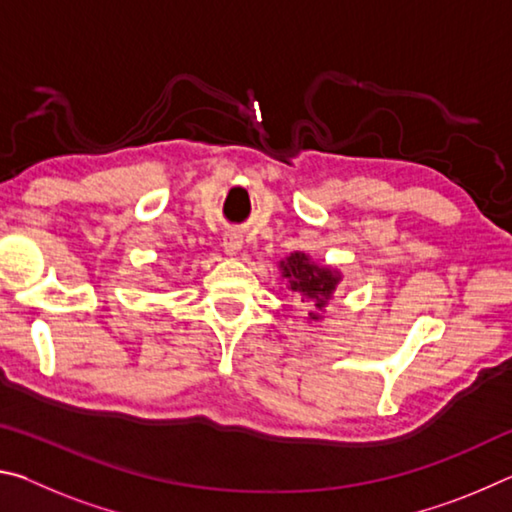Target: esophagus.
Here are the masks:
<instances>
[{
  "label": "esophagus",
  "mask_w": 512,
  "mask_h": 512,
  "mask_svg": "<svg viewBox=\"0 0 512 512\" xmlns=\"http://www.w3.org/2000/svg\"><path fill=\"white\" fill-rule=\"evenodd\" d=\"M241 246H244V239H241L239 232H228V235L223 237V250H225V255H230V257L239 255Z\"/></svg>",
  "instance_id": "esophagus-1"
}]
</instances>
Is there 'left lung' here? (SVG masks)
Listing matches in <instances>:
<instances>
[{"instance_id": "obj_1", "label": "left lung", "mask_w": 512, "mask_h": 512, "mask_svg": "<svg viewBox=\"0 0 512 512\" xmlns=\"http://www.w3.org/2000/svg\"><path fill=\"white\" fill-rule=\"evenodd\" d=\"M282 277L289 284L287 287L302 298V302H311L316 311H309V320H320L318 311L327 307V302L332 300L336 287H339L343 275L332 266H323L311 262L307 253H291L287 259L280 262Z\"/></svg>"}]
</instances>
